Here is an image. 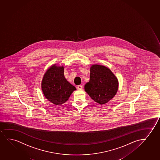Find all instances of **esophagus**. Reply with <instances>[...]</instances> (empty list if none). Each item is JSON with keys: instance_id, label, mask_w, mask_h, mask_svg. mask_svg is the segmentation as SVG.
I'll use <instances>...</instances> for the list:
<instances>
[{"instance_id": "1", "label": "esophagus", "mask_w": 160, "mask_h": 160, "mask_svg": "<svg viewBox=\"0 0 160 160\" xmlns=\"http://www.w3.org/2000/svg\"><path fill=\"white\" fill-rule=\"evenodd\" d=\"M83 88V87L81 85H79V86H77V88L78 89H82Z\"/></svg>"}]
</instances>
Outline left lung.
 <instances>
[{"label":"left lung","instance_id":"8db88e82","mask_svg":"<svg viewBox=\"0 0 160 160\" xmlns=\"http://www.w3.org/2000/svg\"><path fill=\"white\" fill-rule=\"evenodd\" d=\"M90 80L85 84V91L97 103L106 104L117 93V77L104 66L93 65L90 67Z\"/></svg>","mask_w":160,"mask_h":160}]
</instances>
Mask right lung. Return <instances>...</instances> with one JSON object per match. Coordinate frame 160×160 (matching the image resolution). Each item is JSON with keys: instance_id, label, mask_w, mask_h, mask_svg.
Masks as SVG:
<instances>
[{"instance_id": "1", "label": "right lung", "mask_w": 160, "mask_h": 160, "mask_svg": "<svg viewBox=\"0 0 160 160\" xmlns=\"http://www.w3.org/2000/svg\"><path fill=\"white\" fill-rule=\"evenodd\" d=\"M64 67L52 65L48 69L42 81L43 94L52 103L56 105L64 104L74 90L72 86L64 76Z\"/></svg>"}]
</instances>
